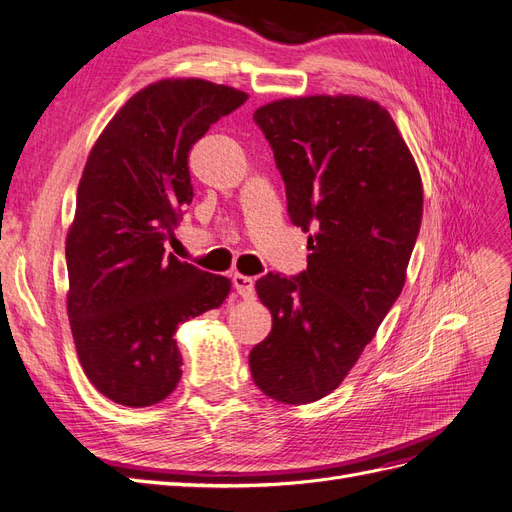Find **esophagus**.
<instances>
[{"mask_svg": "<svg viewBox=\"0 0 512 512\" xmlns=\"http://www.w3.org/2000/svg\"><path fill=\"white\" fill-rule=\"evenodd\" d=\"M232 284H235V290L241 294L243 299H254L256 290H254V280H252V277L235 273V275H232Z\"/></svg>", "mask_w": 512, "mask_h": 512, "instance_id": "34e87169", "label": "esophagus"}]
</instances>
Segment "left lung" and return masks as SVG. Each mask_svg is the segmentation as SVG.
Instances as JSON below:
<instances>
[{
  "mask_svg": "<svg viewBox=\"0 0 512 512\" xmlns=\"http://www.w3.org/2000/svg\"><path fill=\"white\" fill-rule=\"evenodd\" d=\"M286 183L290 222L312 232L307 271L256 282L273 327L252 348L258 389L290 406L344 382L406 284L423 220V183L393 117L359 96L284 98L260 106Z\"/></svg>",
  "mask_w": 512,
  "mask_h": 512,
  "instance_id": "8db88e82",
  "label": "left lung"
}]
</instances>
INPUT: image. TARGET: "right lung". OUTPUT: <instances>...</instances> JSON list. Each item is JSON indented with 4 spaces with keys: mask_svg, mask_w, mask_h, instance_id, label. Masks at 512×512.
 <instances>
[{
    "mask_svg": "<svg viewBox=\"0 0 512 512\" xmlns=\"http://www.w3.org/2000/svg\"><path fill=\"white\" fill-rule=\"evenodd\" d=\"M245 100L203 79L151 83L89 151L66 239V303L85 376L115 404L145 408L173 393L177 327L228 297V277L164 256V241L192 203V145Z\"/></svg>",
    "mask_w": 512,
    "mask_h": 512,
    "instance_id": "right-lung-1",
    "label": "right lung"
}]
</instances>
